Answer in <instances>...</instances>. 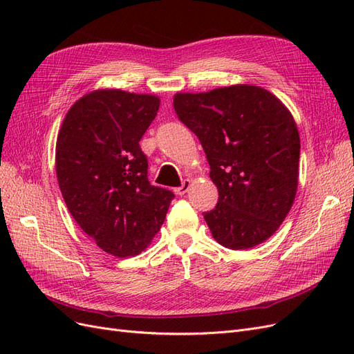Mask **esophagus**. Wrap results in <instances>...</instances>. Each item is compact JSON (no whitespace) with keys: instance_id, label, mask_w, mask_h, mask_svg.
Instances as JSON below:
<instances>
[{"instance_id":"1","label":"esophagus","mask_w":354,"mask_h":354,"mask_svg":"<svg viewBox=\"0 0 354 354\" xmlns=\"http://www.w3.org/2000/svg\"><path fill=\"white\" fill-rule=\"evenodd\" d=\"M189 187H190V180H185L183 181V185H181L180 187H177V189H174V192L176 194L178 195V196H183L186 192L189 190Z\"/></svg>"}]
</instances>
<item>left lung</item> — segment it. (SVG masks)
Here are the masks:
<instances>
[{
	"label": "left lung",
	"mask_w": 354,
	"mask_h": 354,
	"mask_svg": "<svg viewBox=\"0 0 354 354\" xmlns=\"http://www.w3.org/2000/svg\"><path fill=\"white\" fill-rule=\"evenodd\" d=\"M178 120L196 134L218 189L203 212L212 238L230 250L269 239L291 209L298 187L299 136L286 106L257 85L177 93Z\"/></svg>",
	"instance_id": "8db88e82"
}]
</instances>
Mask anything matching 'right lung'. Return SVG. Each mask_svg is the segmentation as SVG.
I'll list each match as a JSON object with an SVG mask.
<instances>
[{
    "label": "right lung",
    "mask_w": 354,
    "mask_h": 354,
    "mask_svg": "<svg viewBox=\"0 0 354 354\" xmlns=\"http://www.w3.org/2000/svg\"><path fill=\"white\" fill-rule=\"evenodd\" d=\"M159 97L95 90L72 104L56 143V174L78 226L115 257L140 254L165 220L171 190L147 180L140 138Z\"/></svg>",
    "instance_id": "obj_1"
}]
</instances>
